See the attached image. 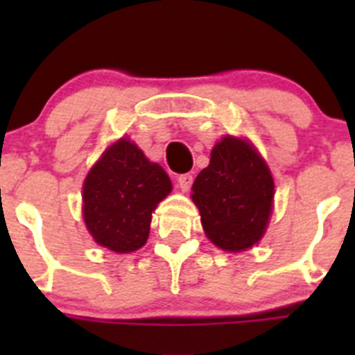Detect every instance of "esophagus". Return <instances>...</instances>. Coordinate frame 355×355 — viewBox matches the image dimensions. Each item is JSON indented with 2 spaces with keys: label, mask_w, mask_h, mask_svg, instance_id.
Segmentation results:
<instances>
[{
  "label": "esophagus",
  "mask_w": 355,
  "mask_h": 355,
  "mask_svg": "<svg viewBox=\"0 0 355 355\" xmlns=\"http://www.w3.org/2000/svg\"><path fill=\"white\" fill-rule=\"evenodd\" d=\"M177 182H178V187L182 189V191L184 192H187L189 189L192 187V182H194V177H192L191 173H184V175H178V178H177Z\"/></svg>",
  "instance_id": "esophagus-1"
}]
</instances>
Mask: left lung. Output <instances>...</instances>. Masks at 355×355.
Masks as SVG:
<instances>
[{"instance_id": "8db88e82", "label": "left lung", "mask_w": 355, "mask_h": 355, "mask_svg": "<svg viewBox=\"0 0 355 355\" xmlns=\"http://www.w3.org/2000/svg\"><path fill=\"white\" fill-rule=\"evenodd\" d=\"M275 182L266 161L244 139H221L192 185L206 237L239 252L261 241L273 209Z\"/></svg>"}]
</instances>
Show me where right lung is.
<instances>
[{"label":"right lung","mask_w":355,"mask_h":355,"mask_svg":"<svg viewBox=\"0 0 355 355\" xmlns=\"http://www.w3.org/2000/svg\"><path fill=\"white\" fill-rule=\"evenodd\" d=\"M82 191L89 234L99 245L127 254L148 242L151 214L171 192V180L134 142L120 139L91 168Z\"/></svg>","instance_id":"right-lung-1"}]
</instances>
